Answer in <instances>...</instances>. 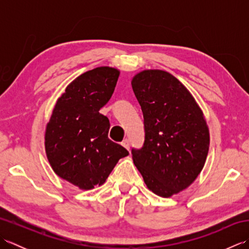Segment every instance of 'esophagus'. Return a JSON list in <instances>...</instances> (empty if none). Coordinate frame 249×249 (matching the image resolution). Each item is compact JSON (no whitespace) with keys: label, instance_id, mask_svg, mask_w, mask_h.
I'll list each match as a JSON object with an SVG mask.
<instances>
[{"label":"esophagus","instance_id":"1","mask_svg":"<svg viewBox=\"0 0 249 249\" xmlns=\"http://www.w3.org/2000/svg\"><path fill=\"white\" fill-rule=\"evenodd\" d=\"M122 145H123L125 149H127V150H129V145H130V143H129V139H124L123 141H122Z\"/></svg>","mask_w":249,"mask_h":249}]
</instances>
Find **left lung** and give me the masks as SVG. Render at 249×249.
I'll return each instance as SVG.
<instances>
[{"mask_svg": "<svg viewBox=\"0 0 249 249\" xmlns=\"http://www.w3.org/2000/svg\"><path fill=\"white\" fill-rule=\"evenodd\" d=\"M143 113L144 142L131 150L147 188L171 197L202 170L210 145L209 128L193 95L171 73L143 71L133 78Z\"/></svg>", "mask_w": 249, "mask_h": 249, "instance_id": "8db88e82", "label": "left lung"}]
</instances>
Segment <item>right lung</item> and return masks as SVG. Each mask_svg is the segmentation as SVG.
Wrapping results in <instances>:
<instances>
[{
	"label": "right lung",
	"instance_id": "1",
	"mask_svg": "<svg viewBox=\"0 0 249 249\" xmlns=\"http://www.w3.org/2000/svg\"><path fill=\"white\" fill-rule=\"evenodd\" d=\"M120 71L103 66L76 78L57 99L45 134L53 171L80 189L106 182L128 151L108 138L109 119L99 113L109 102Z\"/></svg>",
	"mask_w": 249,
	"mask_h": 249
}]
</instances>
